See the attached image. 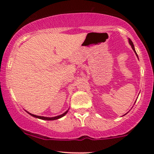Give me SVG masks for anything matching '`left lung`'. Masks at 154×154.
I'll return each mask as SVG.
<instances>
[{"instance_id":"8db88e82","label":"left lung","mask_w":154,"mask_h":154,"mask_svg":"<svg viewBox=\"0 0 154 154\" xmlns=\"http://www.w3.org/2000/svg\"><path fill=\"white\" fill-rule=\"evenodd\" d=\"M128 40H129V43H130V45H131V47H132V50H133V51H134V52H135V54H136V56H137V58H138V56H137V53H136V51H135V47H134L133 43H132V40H130V38H129V39H128Z\"/></svg>"}]
</instances>
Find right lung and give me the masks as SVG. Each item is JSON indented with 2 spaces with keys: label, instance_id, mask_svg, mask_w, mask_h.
Listing matches in <instances>:
<instances>
[{
  "label": "right lung",
  "instance_id": "right-lung-1",
  "mask_svg": "<svg viewBox=\"0 0 154 154\" xmlns=\"http://www.w3.org/2000/svg\"><path fill=\"white\" fill-rule=\"evenodd\" d=\"M69 109L67 110L66 111H65L64 113L62 114H61V115H59V116H54V117H46V116H38V115H35V114H31V113H29L28 111H26V112L28 113L29 114H30L31 116H34L35 118H38V119H43V120H56V119H60V118L63 117V116H65L66 114H67V112H68Z\"/></svg>",
  "mask_w": 154,
  "mask_h": 154
}]
</instances>
